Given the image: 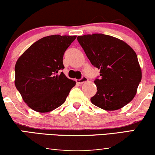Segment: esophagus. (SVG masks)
Masks as SVG:
<instances>
[{
  "instance_id": "1",
  "label": "esophagus",
  "mask_w": 155,
  "mask_h": 155,
  "mask_svg": "<svg viewBox=\"0 0 155 155\" xmlns=\"http://www.w3.org/2000/svg\"><path fill=\"white\" fill-rule=\"evenodd\" d=\"M87 81H88V79H87V78L86 77V76H82V78H80V79L76 80V82H77L78 84H82V83H84V82H86Z\"/></svg>"
}]
</instances>
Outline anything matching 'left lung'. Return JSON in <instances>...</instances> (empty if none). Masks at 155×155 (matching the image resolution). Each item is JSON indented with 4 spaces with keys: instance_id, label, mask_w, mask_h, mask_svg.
Segmentation results:
<instances>
[{
    "instance_id": "obj_1",
    "label": "left lung",
    "mask_w": 155,
    "mask_h": 155,
    "mask_svg": "<svg viewBox=\"0 0 155 155\" xmlns=\"http://www.w3.org/2000/svg\"><path fill=\"white\" fill-rule=\"evenodd\" d=\"M86 56L100 70L94 83L93 104L106 111L118 110L133 100L142 79V71L134 50L122 40L103 34L78 36Z\"/></svg>"
}]
</instances>
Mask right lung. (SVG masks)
<instances>
[{"label": "right lung", "instance_id": "right-lung-1", "mask_svg": "<svg viewBox=\"0 0 155 155\" xmlns=\"http://www.w3.org/2000/svg\"><path fill=\"white\" fill-rule=\"evenodd\" d=\"M76 36L51 35L31 45L17 61L15 84L23 100L34 111L46 113L65 102L75 81L64 68V53Z\"/></svg>", "mask_w": 155, "mask_h": 155}]
</instances>
